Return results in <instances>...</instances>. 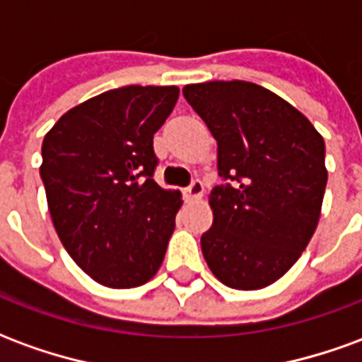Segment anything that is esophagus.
<instances>
[{"instance_id": "esophagus-1", "label": "esophagus", "mask_w": 362, "mask_h": 362, "mask_svg": "<svg viewBox=\"0 0 362 362\" xmlns=\"http://www.w3.org/2000/svg\"><path fill=\"white\" fill-rule=\"evenodd\" d=\"M184 196H186V199H189V202H194V199H199V197L204 196V184H202V180H194L192 184H189L188 188H184Z\"/></svg>"}]
</instances>
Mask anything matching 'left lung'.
Segmentation results:
<instances>
[{"label": "left lung", "instance_id": "left-lung-1", "mask_svg": "<svg viewBox=\"0 0 362 362\" xmlns=\"http://www.w3.org/2000/svg\"><path fill=\"white\" fill-rule=\"evenodd\" d=\"M182 93L215 137L217 170L227 180L209 196L205 262L227 287H267L295 266L318 227L324 137L303 112L256 83H196Z\"/></svg>", "mask_w": 362, "mask_h": 362}]
</instances>
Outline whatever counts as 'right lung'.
I'll use <instances>...</instances> for the list:
<instances>
[{"label": "right lung", "instance_id": "1", "mask_svg": "<svg viewBox=\"0 0 362 362\" xmlns=\"http://www.w3.org/2000/svg\"><path fill=\"white\" fill-rule=\"evenodd\" d=\"M178 87L127 85L67 110L42 141L40 178L67 254L96 283L139 287L158 272L180 192L153 180V135Z\"/></svg>", "mask_w": 362, "mask_h": 362}]
</instances>
